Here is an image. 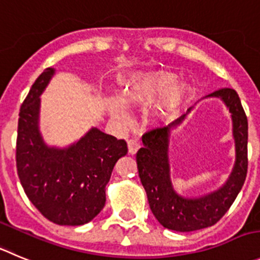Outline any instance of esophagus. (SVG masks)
<instances>
[{"label": "esophagus", "instance_id": "1", "mask_svg": "<svg viewBox=\"0 0 260 260\" xmlns=\"http://www.w3.org/2000/svg\"><path fill=\"white\" fill-rule=\"evenodd\" d=\"M140 147H141V142L138 141V140L132 138V140H129V141H128V151H129L131 155L136 154Z\"/></svg>", "mask_w": 260, "mask_h": 260}]
</instances>
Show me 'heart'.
<instances>
[{
  "instance_id": "b5f03b06",
  "label": "heart",
  "mask_w": 260,
  "mask_h": 260,
  "mask_svg": "<svg viewBox=\"0 0 260 260\" xmlns=\"http://www.w3.org/2000/svg\"><path fill=\"white\" fill-rule=\"evenodd\" d=\"M177 75L171 72H142L129 75L120 88V100L111 99L108 104L109 111L120 122H127V106L144 109L161 96L147 111L151 123H164L174 115L178 106L188 92L185 82H176Z\"/></svg>"
}]
</instances>
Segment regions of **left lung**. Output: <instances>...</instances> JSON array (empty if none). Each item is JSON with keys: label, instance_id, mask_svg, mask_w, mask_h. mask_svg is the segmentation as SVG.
Masks as SVG:
<instances>
[{"label": "left lung", "instance_id": "8db88e82", "mask_svg": "<svg viewBox=\"0 0 260 260\" xmlns=\"http://www.w3.org/2000/svg\"><path fill=\"white\" fill-rule=\"evenodd\" d=\"M207 97H218L229 108L232 118L236 160L224 185L217 191L185 198L173 188L169 168V138L173 128L186 119L187 113L167 127L154 128L142 136L144 147L137 151L138 176L146 191L150 209L160 224L177 232H191L215 224L227 213L239 195L247 173V118L237 92L220 88Z\"/></svg>", "mask_w": 260, "mask_h": 260}]
</instances>
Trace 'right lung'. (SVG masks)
Returning <instances> with one entry per match:
<instances>
[{
	"label": "right lung",
	"mask_w": 260,
	"mask_h": 260,
	"mask_svg": "<svg viewBox=\"0 0 260 260\" xmlns=\"http://www.w3.org/2000/svg\"><path fill=\"white\" fill-rule=\"evenodd\" d=\"M36 79L19 113L16 169L30 203L60 225H82L105 207V187L114 166L128 152L127 142L91 128L70 146H47L40 132V96L52 75Z\"/></svg>",
	"instance_id": "right-lung-1"
}]
</instances>
